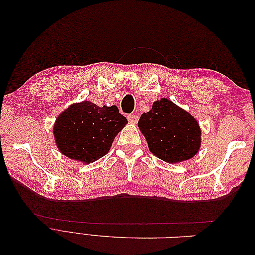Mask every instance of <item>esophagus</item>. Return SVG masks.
<instances>
[{"mask_svg": "<svg viewBox=\"0 0 255 255\" xmlns=\"http://www.w3.org/2000/svg\"><path fill=\"white\" fill-rule=\"evenodd\" d=\"M128 120L129 123H133V125H135V123H137V121H138V116L137 115H128Z\"/></svg>", "mask_w": 255, "mask_h": 255, "instance_id": "esophagus-1", "label": "esophagus"}]
</instances>
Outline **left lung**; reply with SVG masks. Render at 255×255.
I'll list each match as a JSON object with an SVG mask.
<instances>
[{"instance_id": "left-lung-1", "label": "left lung", "mask_w": 255, "mask_h": 255, "mask_svg": "<svg viewBox=\"0 0 255 255\" xmlns=\"http://www.w3.org/2000/svg\"><path fill=\"white\" fill-rule=\"evenodd\" d=\"M138 128L144 135L149 150L166 163L190 159L201 145V129L192 116L168 99L153 103L143 113Z\"/></svg>"}]
</instances>
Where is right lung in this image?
Masks as SVG:
<instances>
[{
	"label": "right lung",
	"mask_w": 255,
	"mask_h": 255,
	"mask_svg": "<svg viewBox=\"0 0 255 255\" xmlns=\"http://www.w3.org/2000/svg\"><path fill=\"white\" fill-rule=\"evenodd\" d=\"M127 123L116 105L99 107L83 101L69 106L58 116L53 134L64 155L89 164L109 153L115 137Z\"/></svg>",
	"instance_id": "1"
}]
</instances>
